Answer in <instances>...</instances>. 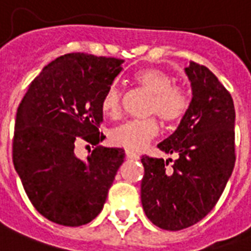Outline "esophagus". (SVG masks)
Here are the masks:
<instances>
[{
    "label": "esophagus",
    "mask_w": 251,
    "mask_h": 251,
    "mask_svg": "<svg viewBox=\"0 0 251 251\" xmlns=\"http://www.w3.org/2000/svg\"><path fill=\"white\" fill-rule=\"evenodd\" d=\"M125 153H126V157H127V159H134V160L139 159V155L134 152V151H131V150H126Z\"/></svg>",
    "instance_id": "obj_1"
}]
</instances>
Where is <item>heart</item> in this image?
<instances>
[{
    "label": "heart",
    "instance_id": "heart-1",
    "mask_svg": "<svg viewBox=\"0 0 251 251\" xmlns=\"http://www.w3.org/2000/svg\"><path fill=\"white\" fill-rule=\"evenodd\" d=\"M135 82L151 92L147 113H155L167 124L181 120L189 108V98L182 87L172 84L171 75L157 69H147L138 73ZM101 112L108 118L121 116V91L116 84L108 87L101 99ZM159 133L156 118L130 120L117 126L110 133V141L127 150H142Z\"/></svg>",
    "mask_w": 251,
    "mask_h": 251
}]
</instances>
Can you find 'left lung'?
<instances>
[{"label":"left lung","mask_w":251,"mask_h":251,"mask_svg":"<svg viewBox=\"0 0 251 251\" xmlns=\"http://www.w3.org/2000/svg\"><path fill=\"white\" fill-rule=\"evenodd\" d=\"M191 101L178 127L157 145L171 159L142 156L145 176L142 206L161 229L179 230L202 220L218 203L234 168V120L232 96L206 66L185 68Z\"/></svg>","instance_id":"obj_1"}]
</instances>
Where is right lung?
Here are the masks:
<instances>
[{
  "label": "right lung",
  "mask_w": 251,
  "mask_h": 251,
  "mask_svg": "<svg viewBox=\"0 0 251 251\" xmlns=\"http://www.w3.org/2000/svg\"><path fill=\"white\" fill-rule=\"evenodd\" d=\"M125 61L69 53L32 80L18 106L13 163L25 194L44 218L65 226L94 220L104 207L125 151L104 139L101 99ZM97 147L82 161L78 141Z\"/></svg>",
  "instance_id": "add662e5"
}]
</instances>
